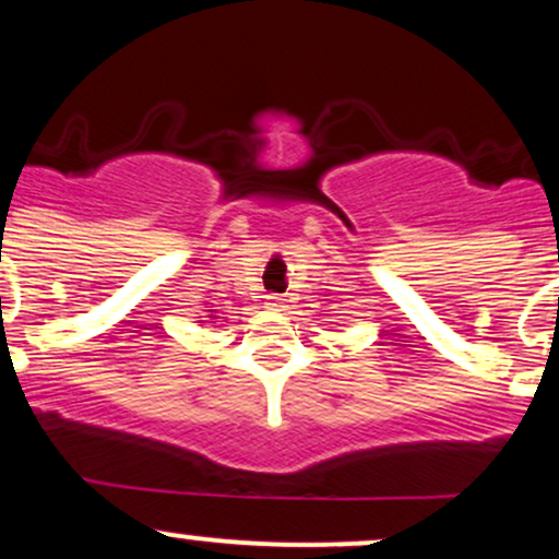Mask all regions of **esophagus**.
<instances>
[{
	"label": "esophagus",
	"instance_id": "esophagus-1",
	"mask_svg": "<svg viewBox=\"0 0 559 559\" xmlns=\"http://www.w3.org/2000/svg\"><path fill=\"white\" fill-rule=\"evenodd\" d=\"M267 307H273V310H284L286 301L278 297V294H267Z\"/></svg>",
	"mask_w": 559,
	"mask_h": 559
}]
</instances>
